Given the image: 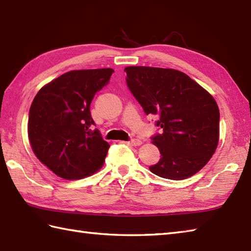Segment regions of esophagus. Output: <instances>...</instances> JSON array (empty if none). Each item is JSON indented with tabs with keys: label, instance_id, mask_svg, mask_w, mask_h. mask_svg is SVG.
Here are the masks:
<instances>
[{
	"label": "esophagus",
	"instance_id": "esophagus-1",
	"mask_svg": "<svg viewBox=\"0 0 251 251\" xmlns=\"http://www.w3.org/2000/svg\"><path fill=\"white\" fill-rule=\"evenodd\" d=\"M128 143L130 146H134V147H138V146H140L141 145V140H139V139H131L130 141H128Z\"/></svg>",
	"mask_w": 251,
	"mask_h": 251
}]
</instances>
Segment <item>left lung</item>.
I'll list each match as a JSON object with an SVG mask.
<instances>
[{
  "label": "left lung",
  "mask_w": 251,
  "mask_h": 251,
  "mask_svg": "<svg viewBox=\"0 0 251 251\" xmlns=\"http://www.w3.org/2000/svg\"><path fill=\"white\" fill-rule=\"evenodd\" d=\"M126 83L147 115L162 129L151 137L161 159L151 172L183 180L209 161L219 141V108L214 97L185 73L174 69L127 67Z\"/></svg>",
  "instance_id": "1"
}]
</instances>
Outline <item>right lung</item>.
Returning a JSON list of instances; mask_svg holds the SVG:
<instances>
[{"label":"right lung","instance_id":"add662e5","mask_svg":"<svg viewBox=\"0 0 251 251\" xmlns=\"http://www.w3.org/2000/svg\"><path fill=\"white\" fill-rule=\"evenodd\" d=\"M113 72L109 68L67 72L42 87L32 101L28 122L32 150L63 179H82L103 165L110 146L94 128L90 103Z\"/></svg>","mask_w":251,"mask_h":251}]
</instances>
